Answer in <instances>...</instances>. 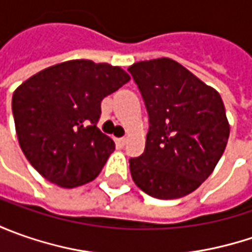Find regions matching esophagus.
<instances>
[{"instance_id":"obj_1","label":"esophagus","mask_w":252,"mask_h":252,"mask_svg":"<svg viewBox=\"0 0 252 252\" xmlns=\"http://www.w3.org/2000/svg\"><path fill=\"white\" fill-rule=\"evenodd\" d=\"M115 143H116V147H118V149H122V147H125V144H126V139H123V137L116 139Z\"/></svg>"}]
</instances>
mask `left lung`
I'll use <instances>...</instances> for the list:
<instances>
[{"label":"left lung","instance_id":"obj_1","mask_svg":"<svg viewBox=\"0 0 252 252\" xmlns=\"http://www.w3.org/2000/svg\"><path fill=\"white\" fill-rule=\"evenodd\" d=\"M149 113L144 153L130 158L139 188L157 199L193 192L215 169L230 134L219 92L162 57L127 68Z\"/></svg>","mask_w":252,"mask_h":252}]
</instances>
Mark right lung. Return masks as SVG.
I'll use <instances>...</instances> for the list:
<instances>
[{"label":"right lung","mask_w":252,"mask_h":252,"mask_svg":"<svg viewBox=\"0 0 252 252\" xmlns=\"http://www.w3.org/2000/svg\"><path fill=\"white\" fill-rule=\"evenodd\" d=\"M130 80L121 67L70 60L32 75L12 96L19 146L42 177L63 188L95 179L115 143L98 127L101 102Z\"/></svg>","instance_id":"add662e5"}]
</instances>
